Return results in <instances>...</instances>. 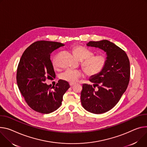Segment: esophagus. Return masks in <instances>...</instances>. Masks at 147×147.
Returning a JSON list of instances; mask_svg holds the SVG:
<instances>
[{
	"instance_id": "34e87169",
	"label": "esophagus",
	"mask_w": 147,
	"mask_h": 147,
	"mask_svg": "<svg viewBox=\"0 0 147 147\" xmlns=\"http://www.w3.org/2000/svg\"><path fill=\"white\" fill-rule=\"evenodd\" d=\"M73 85H74V83H70V86H73Z\"/></svg>"
}]
</instances>
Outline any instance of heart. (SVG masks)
Masks as SVG:
<instances>
[{"mask_svg": "<svg viewBox=\"0 0 147 147\" xmlns=\"http://www.w3.org/2000/svg\"><path fill=\"white\" fill-rule=\"evenodd\" d=\"M74 55L80 60L83 61L82 66L88 76H92L98 74L104 67L106 59L102 55H93V53L89 49L82 46H76L72 49ZM54 66L57 65V56L53 60ZM82 71L68 69L60 75V78L63 81L70 83H75L82 76Z\"/></svg>", "mask_w": 147, "mask_h": 147, "instance_id": "1", "label": "heart"}]
</instances>
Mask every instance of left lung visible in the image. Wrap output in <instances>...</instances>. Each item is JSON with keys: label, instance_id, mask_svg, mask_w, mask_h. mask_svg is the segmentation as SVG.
Returning <instances> with one entry per match:
<instances>
[{"label": "left lung", "instance_id": "8db88e82", "mask_svg": "<svg viewBox=\"0 0 147 147\" xmlns=\"http://www.w3.org/2000/svg\"><path fill=\"white\" fill-rule=\"evenodd\" d=\"M88 47L101 49L106 53L104 67L91 76V85L83 84L81 102L83 108L93 114H102L112 109L125 91L129 81L130 64L125 52L107 40L89 42Z\"/></svg>", "mask_w": 147, "mask_h": 147}]
</instances>
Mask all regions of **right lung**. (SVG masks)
<instances>
[{"label":"right lung","instance_id":"add662e5","mask_svg":"<svg viewBox=\"0 0 147 147\" xmlns=\"http://www.w3.org/2000/svg\"><path fill=\"white\" fill-rule=\"evenodd\" d=\"M63 46L59 42L37 41L26 49L20 60L17 84L26 102L37 112L49 114L56 110L70 87L62 80L51 88L45 83L47 78L56 77L50 54Z\"/></svg>","mask_w":147,"mask_h":147}]
</instances>
